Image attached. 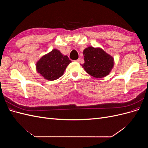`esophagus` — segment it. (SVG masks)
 Wrapping results in <instances>:
<instances>
[{
  "instance_id": "34e87169",
  "label": "esophagus",
  "mask_w": 148,
  "mask_h": 148,
  "mask_svg": "<svg viewBox=\"0 0 148 148\" xmlns=\"http://www.w3.org/2000/svg\"><path fill=\"white\" fill-rule=\"evenodd\" d=\"M76 62H80V59H78V60H76Z\"/></svg>"
}]
</instances>
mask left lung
<instances>
[{
  "label": "left lung",
  "mask_w": 148,
  "mask_h": 148,
  "mask_svg": "<svg viewBox=\"0 0 148 148\" xmlns=\"http://www.w3.org/2000/svg\"><path fill=\"white\" fill-rule=\"evenodd\" d=\"M83 53L84 63L81 65L89 75L103 78L110 73L114 66V59L102 48L89 46L84 49Z\"/></svg>",
  "instance_id": "obj_1"
}]
</instances>
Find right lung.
I'll return each mask as SVG.
<instances>
[{"label": "right lung", "mask_w": 148, "mask_h": 148, "mask_svg": "<svg viewBox=\"0 0 148 148\" xmlns=\"http://www.w3.org/2000/svg\"><path fill=\"white\" fill-rule=\"evenodd\" d=\"M71 61L58 49H54L42 56L36 64L37 72L42 78L53 81L61 77Z\"/></svg>", "instance_id": "obj_1"}]
</instances>
